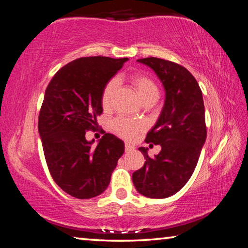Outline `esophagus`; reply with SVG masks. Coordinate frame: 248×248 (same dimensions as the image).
I'll return each mask as SVG.
<instances>
[{"label": "esophagus", "instance_id": "esophagus-1", "mask_svg": "<svg viewBox=\"0 0 248 248\" xmlns=\"http://www.w3.org/2000/svg\"><path fill=\"white\" fill-rule=\"evenodd\" d=\"M136 150V148H134L133 145H131L130 143H125L124 144V151L127 153H130V152H132V151H134Z\"/></svg>", "mask_w": 248, "mask_h": 248}]
</instances>
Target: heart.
Returning a JSON list of instances; mask_svg holds the SVG:
<instances>
[{
  "instance_id": "b5f03b06",
  "label": "heart",
  "mask_w": 248,
  "mask_h": 248,
  "mask_svg": "<svg viewBox=\"0 0 248 248\" xmlns=\"http://www.w3.org/2000/svg\"><path fill=\"white\" fill-rule=\"evenodd\" d=\"M130 82L136 93L139 96L141 103L149 99H156L158 96V87L149 75L143 73H134L130 75ZM117 81L116 78H111L105 84L104 89L100 95V104L104 109H108L111 105L112 95L116 89ZM111 128L118 136L123 137L124 139L132 140L141 130L140 124L133 123L131 120L124 118H116L111 124Z\"/></svg>"
}]
</instances>
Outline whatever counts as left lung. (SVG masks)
I'll list each match as a JSON object with an SVG mask.
<instances>
[{
    "instance_id": "left-lung-1",
    "label": "left lung",
    "mask_w": 248,
    "mask_h": 248,
    "mask_svg": "<svg viewBox=\"0 0 248 248\" xmlns=\"http://www.w3.org/2000/svg\"><path fill=\"white\" fill-rule=\"evenodd\" d=\"M138 62L157 74L166 97L156 124L145 138L146 143L159 144L162 150L150 157L148 149H139L145 163L132 174V182L138 192L148 198H167L191 177L207 138L202 92L183 65L154 57Z\"/></svg>"
}]
</instances>
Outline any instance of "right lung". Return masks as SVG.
<instances>
[{"mask_svg": "<svg viewBox=\"0 0 248 248\" xmlns=\"http://www.w3.org/2000/svg\"><path fill=\"white\" fill-rule=\"evenodd\" d=\"M128 58L83 57L65 64L46 89L38 130L50 175L70 196L90 199L106 190L124 142L104 133L97 146L85 139L102 115L105 84Z\"/></svg>", "mask_w": 248, "mask_h": 248, "instance_id": "obj_1", "label": "right lung"}]
</instances>
